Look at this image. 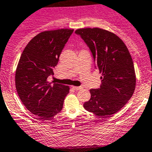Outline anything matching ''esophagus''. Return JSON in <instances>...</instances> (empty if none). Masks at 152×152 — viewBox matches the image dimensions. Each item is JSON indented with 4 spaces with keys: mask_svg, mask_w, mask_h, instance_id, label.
I'll return each mask as SVG.
<instances>
[{
    "mask_svg": "<svg viewBox=\"0 0 152 152\" xmlns=\"http://www.w3.org/2000/svg\"><path fill=\"white\" fill-rule=\"evenodd\" d=\"M72 88L75 90H79V89H82V86H72Z\"/></svg>",
    "mask_w": 152,
    "mask_h": 152,
    "instance_id": "1",
    "label": "esophagus"
}]
</instances>
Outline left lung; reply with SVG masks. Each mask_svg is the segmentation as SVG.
Wrapping results in <instances>:
<instances>
[{
    "label": "left lung",
    "mask_w": 152,
    "mask_h": 152,
    "mask_svg": "<svg viewBox=\"0 0 152 152\" xmlns=\"http://www.w3.org/2000/svg\"><path fill=\"white\" fill-rule=\"evenodd\" d=\"M90 49L95 67L102 74L99 89L89 90L91 98L83 107L99 116L110 117L132 97L136 86L134 62L128 48L118 36L102 28L75 30Z\"/></svg>",
    "instance_id": "1"
}]
</instances>
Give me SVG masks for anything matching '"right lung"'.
Instances as JSON below:
<instances>
[{
  "instance_id": "right-lung-1",
  "label": "right lung",
  "mask_w": 152,
  "mask_h": 152,
  "mask_svg": "<svg viewBox=\"0 0 152 152\" xmlns=\"http://www.w3.org/2000/svg\"><path fill=\"white\" fill-rule=\"evenodd\" d=\"M73 29L46 30L37 34L26 45L15 71V87L25 107L39 117L48 119L63 109L69 86L51 84L48 77L53 75L65 44Z\"/></svg>"
}]
</instances>
